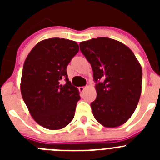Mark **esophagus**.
Listing matches in <instances>:
<instances>
[{
	"instance_id": "1",
	"label": "esophagus",
	"mask_w": 160,
	"mask_h": 160,
	"mask_svg": "<svg viewBox=\"0 0 160 160\" xmlns=\"http://www.w3.org/2000/svg\"><path fill=\"white\" fill-rule=\"evenodd\" d=\"M87 88V87H79V90L81 91V92H83Z\"/></svg>"
}]
</instances>
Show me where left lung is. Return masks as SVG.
Returning a JSON list of instances; mask_svg holds the SVG:
<instances>
[{
	"label": "left lung",
	"instance_id": "obj_1",
	"mask_svg": "<svg viewBox=\"0 0 160 160\" xmlns=\"http://www.w3.org/2000/svg\"><path fill=\"white\" fill-rule=\"evenodd\" d=\"M91 65L97 97L90 103L95 119L107 128L123 124L135 111L142 89V67L131 49L108 38L79 44Z\"/></svg>",
	"mask_w": 160,
	"mask_h": 160
}]
</instances>
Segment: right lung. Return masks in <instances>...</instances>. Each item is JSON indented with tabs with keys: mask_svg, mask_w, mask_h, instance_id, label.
<instances>
[{
	"mask_svg": "<svg viewBox=\"0 0 160 160\" xmlns=\"http://www.w3.org/2000/svg\"><path fill=\"white\" fill-rule=\"evenodd\" d=\"M78 50L73 41L49 38L37 44L25 59L22 98L32 118L46 129H62L74 116L81 97L69 81L66 68Z\"/></svg>",
	"mask_w": 160,
	"mask_h": 160,
	"instance_id": "right-lung-1",
	"label": "right lung"
}]
</instances>
